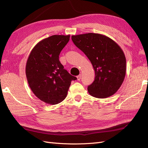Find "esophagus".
I'll return each instance as SVG.
<instances>
[{"instance_id":"esophagus-1","label":"esophagus","mask_w":148,"mask_h":148,"mask_svg":"<svg viewBox=\"0 0 148 148\" xmlns=\"http://www.w3.org/2000/svg\"><path fill=\"white\" fill-rule=\"evenodd\" d=\"M81 77H82V75L81 74H79L78 76H77V79L78 80V81H79V80H80V79H81Z\"/></svg>"}]
</instances>
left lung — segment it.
Here are the masks:
<instances>
[{
    "instance_id": "obj_1",
    "label": "left lung",
    "mask_w": 148,
    "mask_h": 148,
    "mask_svg": "<svg viewBox=\"0 0 148 148\" xmlns=\"http://www.w3.org/2000/svg\"><path fill=\"white\" fill-rule=\"evenodd\" d=\"M71 39L90 60L95 71L94 82L88 86L90 95L106 98L114 95L126 75V58L117 43L99 33L73 35Z\"/></svg>"
}]
</instances>
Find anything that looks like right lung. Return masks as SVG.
Here are the masks:
<instances>
[{"label":"right lung","mask_w":148,"mask_h":148,"mask_svg":"<svg viewBox=\"0 0 148 148\" xmlns=\"http://www.w3.org/2000/svg\"><path fill=\"white\" fill-rule=\"evenodd\" d=\"M70 35H53L37 43L28 58L26 76L29 86L38 99L54 105L65 99L72 80L77 78L64 69L59 61L61 51Z\"/></svg>","instance_id":"right-lung-1"}]
</instances>
